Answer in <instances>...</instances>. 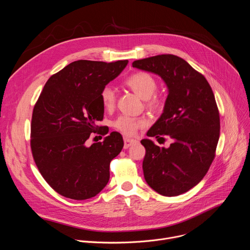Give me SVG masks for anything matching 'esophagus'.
Wrapping results in <instances>:
<instances>
[{"label":"esophagus","mask_w":250,"mask_h":250,"mask_svg":"<svg viewBox=\"0 0 250 250\" xmlns=\"http://www.w3.org/2000/svg\"><path fill=\"white\" fill-rule=\"evenodd\" d=\"M124 142H125V145H124V147H125V148H128V147H130L131 146L137 144V141H136L135 139H130V138H127V137H125Z\"/></svg>","instance_id":"esophagus-1"}]
</instances>
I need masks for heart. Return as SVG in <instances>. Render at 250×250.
Returning a JSON list of instances; mask_svg holds the SVG:
<instances>
[{
    "label": "heart",
    "mask_w": 250,
    "mask_h": 250,
    "mask_svg": "<svg viewBox=\"0 0 250 250\" xmlns=\"http://www.w3.org/2000/svg\"><path fill=\"white\" fill-rule=\"evenodd\" d=\"M125 84L134 92L138 97L144 100H147V106L150 109L157 110L161 104V101L153 96L157 90L156 80L152 75L147 72H135L126 78ZM101 101L104 108L111 109L116 104V92L110 86H104L100 94ZM146 125V121L141 118H133L128 116L120 117L116 123L115 126L125 135H134L139 128Z\"/></svg>",
    "instance_id": "1"
}]
</instances>
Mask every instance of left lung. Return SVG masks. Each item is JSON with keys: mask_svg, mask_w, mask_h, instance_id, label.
<instances>
[{"mask_svg": "<svg viewBox=\"0 0 250 250\" xmlns=\"http://www.w3.org/2000/svg\"><path fill=\"white\" fill-rule=\"evenodd\" d=\"M132 67L160 76L168 89L163 113L147 136L167 135L173 142L165 148L147 138L140 141L146 150L145 179L162 196L186 193L201 182L215 158L220 114L212 90L201 73L176 55L135 60Z\"/></svg>", "mask_w": 250, "mask_h": 250, "instance_id": "obj_1", "label": "left lung"}]
</instances>
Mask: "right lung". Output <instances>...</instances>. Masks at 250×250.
<instances>
[{"label":"right lung","mask_w":250,"mask_h":250,"mask_svg":"<svg viewBox=\"0 0 250 250\" xmlns=\"http://www.w3.org/2000/svg\"><path fill=\"white\" fill-rule=\"evenodd\" d=\"M127 63H70L47 80L34 105L30 127L32 156L44 180L63 197L90 199L109 182L110 163L124 147L123 136L113 131L90 146L86 141L102 127L97 125L104 118L102 89L117 78Z\"/></svg>","instance_id":"add662e5"}]
</instances>
